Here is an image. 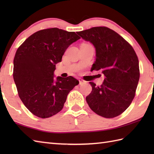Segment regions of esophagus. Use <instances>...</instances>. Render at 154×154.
<instances>
[{
  "label": "esophagus",
  "mask_w": 154,
  "mask_h": 154,
  "mask_svg": "<svg viewBox=\"0 0 154 154\" xmlns=\"http://www.w3.org/2000/svg\"><path fill=\"white\" fill-rule=\"evenodd\" d=\"M79 85H83V84L86 83V81H84V80L82 79H79Z\"/></svg>",
  "instance_id": "obj_1"
}]
</instances>
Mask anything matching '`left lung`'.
Segmentation results:
<instances>
[{
	"instance_id": "8db88e82",
	"label": "left lung",
	"mask_w": 154,
	"mask_h": 154,
	"mask_svg": "<svg viewBox=\"0 0 154 154\" xmlns=\"http://www.w3.org/2000/svg\"><path fill=\"white\" fill-rule=\"evenodd\" d=\"M96 50L91 69L102 70L103 84L90 82L92 91L86 97L93 112L107 119L125 111L135 97L140 79L139 61L135 51L116 32L106 27H93L77 32Z\"/></svg>"
}]
</instances>
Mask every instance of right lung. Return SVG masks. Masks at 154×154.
<instances>
[{
	"label": "right lung",
	"mask_w": 154,
	"mask_h": 154,
	"mask_svg": "<svg viewBox=\"0 0 154 154\" xmlns=\"http://www.w3.org/2000/svg\"><path fill=\"white\" fill-rule=\"evenodd\" d=\"M79 39L74 32L52 28L36 32L18 48L13 78L19 97L35 116L46 119L58 113L79 84L71 76L55 79L54 71L67 48Z\"/></svg>",
	"instance_id": "add662e5"
}]
</instances>
